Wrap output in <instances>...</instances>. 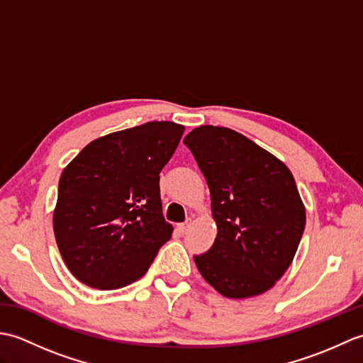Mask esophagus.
I'll use <instances>...</instances> for the list:
<instances>
[{
    "mask_svg": "<svg viewBox=\"0 0 363 363\" xmlns=\"http://www.w3.org/2000/svg\"><path fill=\"white\" fill-rule=\"evenodd\" d=\"M189 226H190V223L189 221H186V223H181V225H177V229H179V233H187V229H189Z\"/></svg>",
    "mask_w": 363,
    "mask_h": 363,
    "instance_id": "obj_1",
    "label": "esophagus"
}]
</instances>
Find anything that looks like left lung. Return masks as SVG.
<instances>
[{
  "label": "left lung",
  "instance_id": "8db88e82",
  "mask_svg": "<svg viewBox=\"0 0 363 363\" xmlns=\"http://www.w3.org/2000/svg\"><path fill=\"white\" fill-rule=\"evenodd\" d=\"M211 190L217 238L194 256L223 296L269 290L290 267L306 209L287 165L229 128L199 126L184 138Z\"/></svg>",
  "mask_w": 363,
  "mask_h": 363
}]
</instances>
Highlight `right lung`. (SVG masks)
<instances>
[{"label":"right lung","mask_w":363,"mask_h":363,"mask_svg":"<svg viewBox=\"0 0 363 363\" xmlns=\"http://www.w3.org/2000/svg\"><path fill=\"white\" fill-rule=\"evenodd\" d=\"M182 134V125L150 121L96 138L67 165L52 226L76 279L115 290L148 272L173 233L162 213L159 173Z\"/></svg>","instance_id":"add662e5"}]
</instances>
